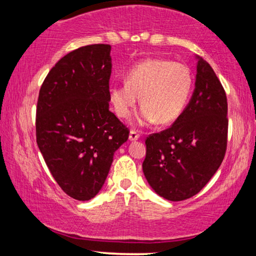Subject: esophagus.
<instances>
[{
  "label": "esophagus",
  "mask_w": 256,
  "mask_h": 256,
  "mask_svg": "<svg viewBox=\"0 0 256 256\" xmlns=\"http://www.w3.org/2000/svg\"><path fill=\"white\" fill-rule=\"evenodd\" d=\"M138 138H140L138 132L135 130H130V132H129V140H130V141H136V140Z\"/></svg>",
  "instance_id": "1"
}]
</instances>
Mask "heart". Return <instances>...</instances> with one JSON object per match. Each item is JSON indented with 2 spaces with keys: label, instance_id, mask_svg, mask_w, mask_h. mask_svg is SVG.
Masks as SVG:
<instances>
[{
  "label": "heart",
  "instance_id": "heart-1",
  "mask_svg": "<svg viewBox=\"0 0 256 256\" xmlns=\"http://www.w3.org/2000/svg\"><path fill=\"white\" fill-rule=\"evenodd\" d=\"M192 82L188 65L148 58L129 68L124 84L110 86L108 98L118 116H130L141 99L143 104L135 115L136 124L149 126L158 121L166 124L176 120L186 106Z\"/></svg>",
  "mask_w": 256,
  "mask_h": 256
}]
</instances>
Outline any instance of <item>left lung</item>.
Returning <instances> with one entry per match:
<instances>
[{
	"label": "left lung",
	"mask_w": 256,
	"mask_h": 256,
	"mask_svg": "<svg viewBox=\"0 0 256 256\" xmlns=\"http://www.w3.org/2000/svg\"><path fill=\"white\" fill-rule=\"evenodd\" d=\"M194 90L169 129L146 140L148 184L170 202L197 194L219 169L227 146V99L218 76L199 56Z\"/></svg>",
	"instance_id": "obj_1"
}]
</instances>
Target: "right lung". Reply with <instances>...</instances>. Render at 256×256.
Listing matches in <instances>:
<instances>
[{"label":"right lung","mask_w":256,"mask_h":256,"mask_svg":"<svg viewBox=\"0 0 256 256\" xmlns=\"http://www.w3.org/2000/svg\"><path fill=\"white\" fill-rule=\"evenodd\" d=\"M110 45L64 56L48 72L37 102V144L62 191L86 202L102 188L129 130L110 110Z\"/></svg>","instance_id":"right-lung-1"}]
</instances>
